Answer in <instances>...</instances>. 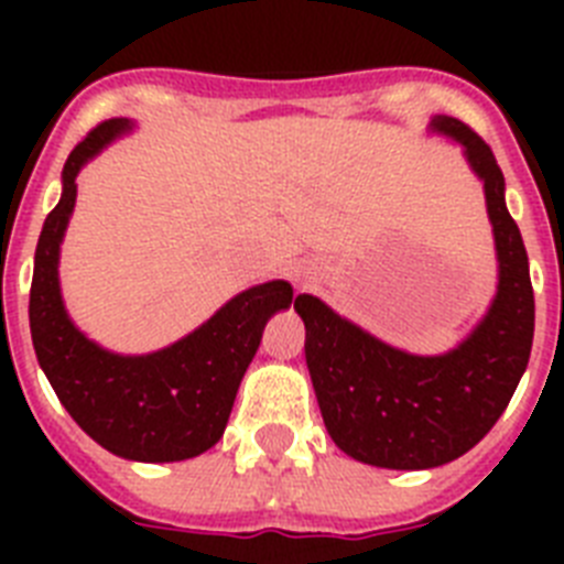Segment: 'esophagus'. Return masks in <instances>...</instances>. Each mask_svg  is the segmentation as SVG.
<instances>
[{"label": "esophagus", "mask_w": 564, "mask_h": 564, "mask_svg": "<svg viewBox=\"0 0 564 564\" xmlns=\"http://www.w3.org/2000/svg\"><path fill=\"white\" fill-rule=\"evenodd\" d=\"M296 276H302V273H299V271H296Z\"/></svg>", "instance_id": "obj_1"}]
</instances>
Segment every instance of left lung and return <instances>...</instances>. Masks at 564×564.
I'll use <instances>...</instances> for the list:
<instances>
[{"label": "left lung", "instance_id": "8db88e82", "mask_svg": "<svg viewBox=\"0 0 564 564\" xmlns=\"http://www.w3.org/2000/svg\"><path fill=\"white\" fill-rule=\"evenodd\" d=\"M432 134L463 149L482 183L495 234L497 291L477 325L446 352L417 356L299 293L305 358L327 435L344 455L378 468H435L457 460L506 412L534 341V291L522 234L506 206L495 154L466 123L435 115Z\"/></svg>", "mask_w": 564, "mask_h": 564}]
</instances>
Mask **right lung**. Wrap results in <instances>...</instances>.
Listing matches in <instances>:
<instances>
[{"label": "right lung", "instance_id": "right-lung-1", "mask_svg": "<svg viewBox=\"0 0 564 564\" xmlns=\"http://www.w3.org/2000/svg\"><path fill=\"white\" fill-rule=\"evenodd\" d=\"M132 129L129 118H112L93 129L64 163L62 197L44 220L33 259L30 336L62 406L98 446L123 460L177 463L203 455L223 437L268 318L291 307L293 288L271 279L239 291L188 336L143 356L112 352L78 330L58 279L76 177Z\"/></svg>", "mask_w": 564, "mask_h": 564}]
</instances>
